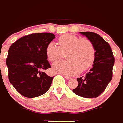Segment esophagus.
Returning a JSON list of instances; mask_svg holds the SVG:
<instances>
[{"label":"esophagus","instance_id":"1","mask_svg":"<svg viewBox=\"0 0 123 123\" xmlns=\"http://www.w3.org/2000/svg\"><path fill=\"white\" fill-rule=\"evenodd\" d=\"M64 78L65 79H67V80H69V79H71V78L70 77H69V76H67V75H64Z\"/></svg>","mask_w":123,"mask_h":123}]
</instances>
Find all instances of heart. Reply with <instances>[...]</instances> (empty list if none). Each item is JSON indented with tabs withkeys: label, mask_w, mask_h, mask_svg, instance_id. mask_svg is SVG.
Masks as SVG:
<instances>
[{
	"label": "heart",
	"mask_w": 123,
	"mask_h": 123,
	"mask_svg": "<svg viewBox=\"0 0 123 123\" xmlns=\"http://www.w3.org/2000/svg\"><path fill=\"white\" fill-rule=\"evenodd\" d=\"M59 46L54 43L48 44L46 49L47 57L51 62L61 58L66 53L68 59L57 61L53 64L54 71L64 75H75L81 70L88 69L93 63L95 49L92 41L88 38L80 39L71 34H65L57 40Z\"/></svg>",
	"instance_id": "heart-1"
}]
</instances>
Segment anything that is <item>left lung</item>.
Returning <instances> with one entry per match:
<instances>
[{
	"label": "left lung",
	"instance_id": "1",
	"mask_svg": "<svg viewBox=\"0 0 123 123\" xmlns=\"http://www.w3.org/2000/svg\"><path fill=\"white\" fill-rule=\"evenodd\" d=\"M92 41L95 49L93 67L85 76L77 78L74 93L84 98L98 97L105 91L112 79L115 57L110 46L102 37L93 32H80Z\"/></svg>",
	"mask_w": 123,
	"mask_h": 123
}]
</instances>
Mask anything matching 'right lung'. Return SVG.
<instances>
[{"label": "right lung", "mask_w": 123, "mask_h": 123, "mask_svg": "<svg viewBox=\"0 0 123 123\" xmlns=\"http://www.w3.org/2000/svg\"><path fill=\"white\" fill-rule=\"evenodd\" d=\"M54 38L55 35L51 33H33L10 46L6 60L8 79L22 95L34 98L49 89L53 77L43 70L51 68L46 49Z\"/></svg>", "instance_id": "right-lung-1"}]
</instances>
